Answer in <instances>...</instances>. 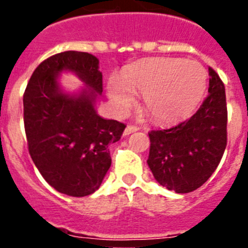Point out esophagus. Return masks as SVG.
I'll list each match as a JSON object with an SVG mask.
<instances>
[{
    "mask_svg": "<svg viewBox=\"0 0 248 248\" xmlns=\"http://www.w3.org/2000/svg\"><path fill=\"white\" fill-rule=\"evenodd\" d=\"M139 130V128H138L137 125H128L125 128V130H124V135H129L131 134V133H134V131Z\"/></svg>",
    "mask_w": 248,
    "mask_h": 248,
    "instance_id": "obj_1",
    "label": "esophagus"
}]
</instances>
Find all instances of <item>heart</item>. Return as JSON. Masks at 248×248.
<instances>
[{
  "label": "heart",
  "mask_w": 248,
  "mask_h": 248,
  "mask_svg": "<svg viewBox=\"0 0 248 248\" xmlns=\"http://www.w3.org/2000/svg\"><path fill=\"white\" fill-rule=\"evenodd\" d=\"M206 89V71L195 61L159 58L124 69L122 80L109 83V98L119 113L134 105V93L143 94L145 109L160 123L186 117L200 103Z\"/></svg>",
  "instance_id": "obj_1"
}]
</instances>
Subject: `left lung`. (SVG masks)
<instances>
[{
	"instance_id": "8db88e82",
	"label": "left lung",
	"mask_w": 248,
	"mask_h": 248,
	"mask_svg": "<svg viewBox=\"0 0 248 248\" xmlns=\"http://www.w3.org/2000/svg\"><path fill=\"white\" fill-rule=\"evenodd\" d=\"M209 95L185 122L163 130H150L148 165L160 185L186 194L209 180L227 145L225 84L209 67Z\"/></svg>"
}]
</instances>
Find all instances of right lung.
Wrapping results in <instances>:
<instances>
[{
    "instance_id": "obj_1",
    "label": "right lung",
    "mask_w": 248,
    "mask_h": 248,
    "mask_svg": "<svg viewBox=\"0 0 248 248\" xmlns=\"http://www.w3.org/2000/svg\"><path fill=\"white\" fill-rule=\"evenodd\" d=\"M98 61L85 52L67 50L45 59L23 94V122L30 155L45 180L69 196L99 189L111 165L109 144L122 138L124 123L100 118L95 93L103 92ZM74 71L92 89L79 97L59 91L56 74Z\"/></svg>"
}]
</instances>
